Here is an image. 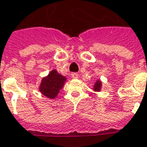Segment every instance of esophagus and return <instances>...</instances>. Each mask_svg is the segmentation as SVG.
Returning <instances> with one entry per match:
<instances>
[{"mask_svg":"<svg viewBox=\"0 0 147 147\" xmlns=\"http://www.w3.org/2000/svg\"><path fill=\"white\" fill-rule=\"evenodd\" d=\"M71 78L74 79H77L78 78V74L77 73H72L71 74Z\"/></svg>","mask_w":147,"mask_h":147,"instance_id":"34e87169","label":"esophagus"}]
</instances>
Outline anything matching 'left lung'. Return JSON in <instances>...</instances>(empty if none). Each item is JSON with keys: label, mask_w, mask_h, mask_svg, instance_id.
<instances>
[{"label": "left lung", "mask_w": 147, "mask_h": 147, "mask_svg": "<svg viewBox=\"0 0 147 147\" xmlns=\"http://www.w3.org/2000/svg\"><path fill=\"white\" fill-rule=\"evenodd\" d=\"M101 82H100V80H97V81H96L95 84L93 85V90H94L95 92H100V88H101Z\"/></svg>", "instance_id": "obj_1"}]
</instances>
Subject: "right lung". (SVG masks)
Segmentation results:
<instances>
[{
	"label": "right lung",
	"mask_w": 147,
	"mask_h": 147,
	"mask_svg": "<svg viewBox=\"0 0 147 147\" xmlns=\"http://www.w3.org/2000/svg\"><path fill=\"white\" fill-rule=\"evenodd\" d=\"M65 81V77L61 75L57 70L53 69L48 75L42 79L38 89L42 95L50 99H55L63 87Z\"/></svg>",
	"instance_id": "right-lung-1"
}]
</instances>
